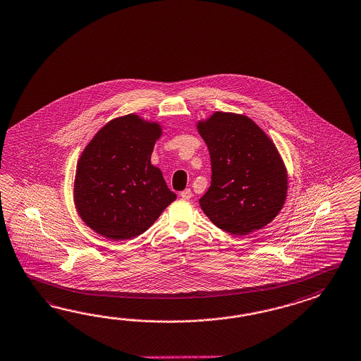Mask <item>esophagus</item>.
I'll use <instances>...</instances> for the list:
<instances>
[{
    "label": "esophagus",
    "instance_id": "esophagus-1",
    "mask_svg": "<svg viewBox=\"0 0 361 361\" xmlns=\"http://www.w3.org/2000/svg\"><path fill=\"white\" fill-rule=\"evenodd\" d=\"M180 195H181V198H183V200H190L192 197V192L190 189H185L184 192H181Z\"/></svg>",
    "mask_w": 361,
    "mask_h": 361
}]
</instances>
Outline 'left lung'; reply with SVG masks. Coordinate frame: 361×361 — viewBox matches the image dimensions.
I'll return each instance as SVG.
<instances>
[{
    "label": "left lung",
    "mask_w": 361,
    "mask_h": 361,
    "mask_svg": "<svg viewBox=\"0 0 361 361\" xmlns=\"http://www.w3.org/2000/svg\"><path fill=\"white\" fill-rule=\"evenodd\" d=\"M197 129L212 169L211 186L200 200L203 212L233 235L269 224L288 194V171L272 140L249 116L234 112H214Z\"/></svg>",
    "instance_id": "left-lung-1"
}]
</instances>
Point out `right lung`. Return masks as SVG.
Segmentation results:
<instances>
[{"label":"right lung","mask_w":361,"mask_h":361,"mask_svg":"<svg viewBox=\"0 0 361 361\" xmlns=\"http://www.w3.org/2000/svg\"><path fill=\"white\" fill-rule=\"evenodd\" d=\"M161 136L159 123L128 114L109 121L85 146L76 166L73 202L92 231L112 240L135 238L176 200L150 161Z\"/></svg>","instance_id":"add662e5"}]
</instances>
